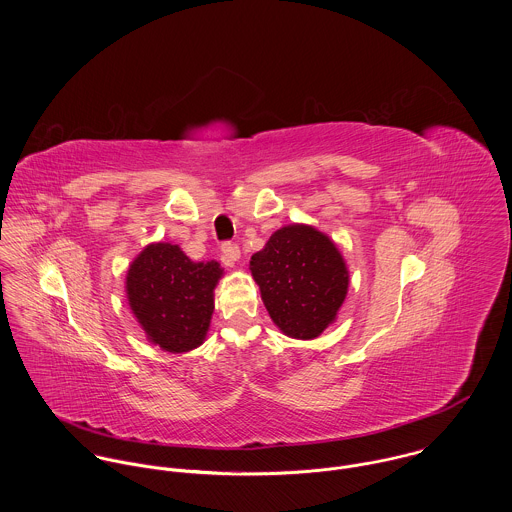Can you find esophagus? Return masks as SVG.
I'll list each match as a JSON object with an SVG mask.
<instances>
[{
	"label": "esophagus",
	"mask_w": 512,
	"mask_h": 512,
	"mask_svg": "<svg viewBox=\"0 0 512 512\" xmlns=\"http://www.w3.org/2000/svg\"><path fill=\"white\" fill-rule=\"evenodd\" d=\"M238 258H240V248L232 242H224L222 244V262L232 266L234 262H238Z\"/></svg>",
	"instance_id": "esophagus-1"
}]
</instances>
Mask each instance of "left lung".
<instances>
[{"label": "left lung", "instance_id": "left-lung-1", "mask_svg": "<svg viewBox=\"0 0 512 512\" xmlns=\"http://www.w3.org/2000/svg\"><path fill=\"white\" fill-rule=\"evenodd\" d=\"M250 272L274 325L311 341L331 323L349 292V270L337 244L311 224H288L250 258Z\"/></svg>", "mask_w": 512, "mask_h": 512}]
</instances>
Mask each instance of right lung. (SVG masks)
<instances>
[{
  "label": "right lung",
  "instance_id": "1",
  "mask_svg": "<svg viewBox=\"0 0 512 512\" xmlns=\"http://www.w3.org/2000/svg\"><path fill=\"white\" fill-rule=\"evenodd\" d=\"M222 274L219 262H193L177 244H147L126 274L128 305L147 341L173 355L201 347Z\"/></svg>",
  "mask_w": 512,
  "mask_h": 512
}]
</instances>
